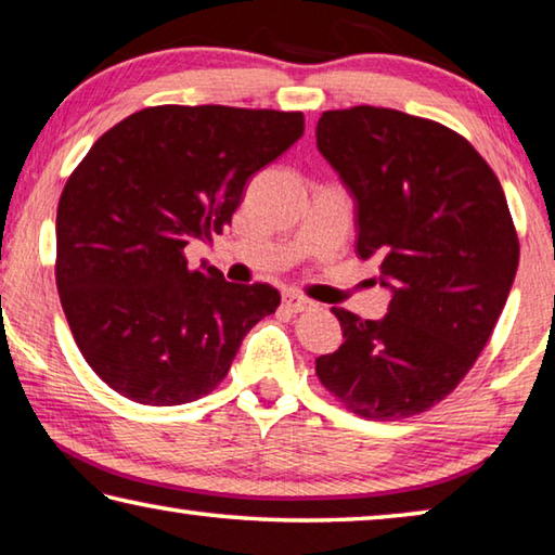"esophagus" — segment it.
Returning a JSON list of instances; mask_svg holds the SVG:
<instances>
[{
    "label": "esophagus",
    "instance_id": "obj_1",
    "mask_svg": "<svg viewBox=\"0 0 555 555\" xmlns=\"http://www.w3.org/2000/svg\"><path fill=\"white\" fill-rule=\"evenodd\" d=\"M284 306H286V311H291V313H304L313 306V300L300 296V294H294V291H288V294H284Z\"/></svg>",
    "mask_w": 555,
    "mask_h": 555
}]
</instances>
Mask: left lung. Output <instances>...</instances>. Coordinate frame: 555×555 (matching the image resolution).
I'll list each match as a JSON object with an SVG mask.
<instances>
[{"label":"left lung","instance_id":"8db88e82","mask_svg":"<svg viewBox=\"0 0 555 555\" xmlns=\"http://www.w3.org/2000/svg\"><path fill=\"white\" fill-rule=\"evenodd\" d=\"M315 139L357 203V255L391 291L382 321L333 308L345 343L315 374L357 416H416L473 370L512 291L519 237L500 178L457 131L399 109L323 112Z\"/></svg>","mask_w":555,"mask_h":555}]
</instances>
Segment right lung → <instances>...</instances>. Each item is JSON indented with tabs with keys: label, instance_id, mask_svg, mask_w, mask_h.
Returning <instances> with one entry per match:
<instances>
[{
	"label": "right lung",
	"instance_id": "add662e5",
	"mask_svg": "<svg viewBox=\"0 0 555 555\" xmlns=\"http://www.w3.org/2000/svg\"><path fill=\"white\" fill-rule=\"evenodd\" d=\"M300 134V112L158 105L92 144L59 201L55 284L107 387L178 406L228 377L244 335L281 296L208 264L188 269L185 247L222 234L249 178Z\"/></svg>",
	"mask_w": 555,
	"mask_h": 555
}]
</instances>
